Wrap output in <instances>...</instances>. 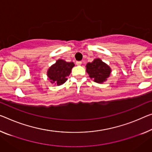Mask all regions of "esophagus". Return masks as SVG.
<instances>
[{"label": "esophagus", "mask_w": 152, "mask_h": 152, "mask_svg": "<svg viewBox=\"0 0 152 152\" xmlns=\"http://www.w3.org/2000/svg\"><path fill=\"white\" fill-rule=\"evenodd\" d=\"M76 64L77 65V66H80V65L81 64V61H77L76 62Z\"/></svg>", "instance_id": "1"}]
</instances>
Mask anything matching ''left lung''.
Masks as SVG:
<instances>
[{"label":"left lung","instance_id":"8db88e82","mask_svg":"<svg viewBox=\"0 0 152 152\" xmlns=\"http://www.w3.org/2000/svg\"><path fill=\"white\" fill-rule=\"evenodd\" d=\"M86 67L90 77L98 83L106 81L111 73V67L100 58H96L92 62H88Z\"/></svg>","mask_w":152,"mask_h":152}]
</instances>
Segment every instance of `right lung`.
<instances>
[{"label":"right lung","mask_w":152,"mask_h":152,"mask_svg":"<svg viewBox=\"0 0 152 152\" xmlns=\"http://www.w3.org/2000/svg\"><path fill=\"white\" fill-rule=\"evenodd\" d=\"M74 66L75 64L73 62H69L62 59L58 60L47 71L49 81L55 85H62L66 81L67 77L71 74Z\"/></svg>","instance_id":"obj_1"}]
</instances>
